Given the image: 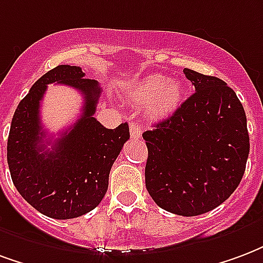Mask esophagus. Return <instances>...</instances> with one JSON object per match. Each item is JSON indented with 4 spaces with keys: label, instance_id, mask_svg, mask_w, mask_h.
Instances as JSON below:
<instances>
[{
    "label": "esophagus",
    "instance_id": "34e87169",
    "mask_svg": "<svg viewBox=\"0 0 263 263\" xmlns=\"http://www.w3.org/2000/svg\"><path fill=\"white\" fill-rule=\"evenodd\" d=\"M129 134H131L132 139H138V138H141L142 135V128L132 122L131 125H129Z\"/></svg>",
    "mask_w": 263,
    "mask_h": 263
}]
</instances>
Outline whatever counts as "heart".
Listing matches in <instances>:
<instances>
[{
    "label": "heart",
    "instance_id": "b5f03b06",
    "mask_svg": "<svg viewBox=\"0 0 263 263\" xmlns=\"http://www.w3.org/2000/svg\"><path fill=\"white\" fill-rule=\"evenodd\" d=\"M128 100L137 106L146 104V116L152 120H163L180 107L182 87L163 75H151L131 87Z\"/></svg>",
    "mask_w": 263,
    "mask_h": 263
}]
</instances>
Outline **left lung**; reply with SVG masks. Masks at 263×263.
<instances>
[{
	"mask_svg": "<svg viewBox=\"0 0 263 263\" xmlns=\"http://www.w3.org/2000/svg\"><path fill=\"white\" fill-rule=\"evenodd\" d=\"M195 93L173 116L143 132L146 190L161 209L198 216L235 191L246 171L250 135L244 107L216 77L184 69Z\"/></svg>",
	"mask_w": 263,
	"mask_h": 263,
	"instance_id": "1",
	"label": "left lung"
}]
</instances>
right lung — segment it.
Listing matches in <instances>:
<instances>
[{
	"mask_svg": "<svg viewBox=\"0 0 263 263\" xmlns=\"http://www.w3.org/2000/svg\"><path fill=\"white\" fill-rule=\"evenodd\" d=\"M50 83L75 87L85 99L81 118L52 141L40 121V102ZM100 93L97 81L86 79L79 67L58 65L36 81L15 110L7 146L13 185L48 217L64 220L93 211L106 195L111 166L129 139L126 122L107 129L93 117Z\"/></svg>",
	"mask_w": 263,
	"mask_h": 263,
	"instance_id": "right-lung-1",
	"label": "right lung"
}]
</instances>
